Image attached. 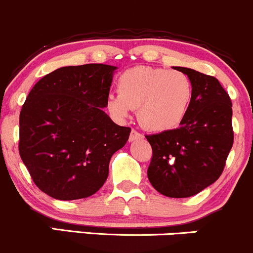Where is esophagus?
Wrapping results in <instances>:
<instances>
[{
	"mask_svg": "<svg viewBox=\"0 0 253 253\" xmlns=\"http://www.w3.org/2000/svg\"><path fill=\"white\" fill-rule=\"evenodd\" d=\"M143 137V135L141 134V132H138L137 130L132 129L131 132H130V137H129V141H135V140H140V138Z\"/></svg>",
	"mask_w": 253,
	"mask_h": 253,
	"instance_id": "obj_1",
	"label": "esophagus"
}]
</instances>
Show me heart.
Here are the masks:
<instances>
[{
	"mask_svg": "<svg viewBox=\"0 0 253 253\" xmlns=\"http://www.w3.org/2000/svg\"><path fill=\"white\" fill-rule=\"evenodd\" d=\"M118 93H110L107 107L117 117H126L137 109V117L146 129L166 131L185 118L194 86L180 70L137 65L119 76Z\"/></svg>",
	"mask_w": 253,
	"mask_h": 253,
	"instance_id": "heart-1",
	"label": "heart"
}]
</instances>
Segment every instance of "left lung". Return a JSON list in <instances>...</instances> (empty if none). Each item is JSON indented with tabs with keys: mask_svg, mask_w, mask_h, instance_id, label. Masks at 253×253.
<instances>
[{
	"mask_svg": "<svg viewBox=\"0 0 253 253\" xmlns=\"http://www.w3.org/2000/svg\"><path fill=\"white\" fill-rule=\"evenodd\" d=\"M189 76L194 96L177 129L146 135L152 146L148 179L167 197L194 196L222 174L233 146L232 101L216 78L175 67Z\"/></svg>",
	"mask_w": 253,
	"mask_h": 253,
	"instance_id": "obj_1",
	"label": "left lung"
}]
</instances>
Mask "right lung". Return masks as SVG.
Instances as JSON below:
<instances>
[{
    "label": "right lung",
    "mask_w": 253,
    "mask_h": 253,
    "mask_svg": "<svg viewBox=\"0 0 253 253\" xmlns=\"http://www.w3.org/2000/svg\"><path fill=\"white\" fill-rule=\"evenodd\" d=\"M115 69L99 63L59 68L28 93L20 112L19 153L44 194L79 200L106 181L110 159L131 131L103 110Z\"/></svg>",
    "instance_id": "right-lung-1"
}]
</instances>
